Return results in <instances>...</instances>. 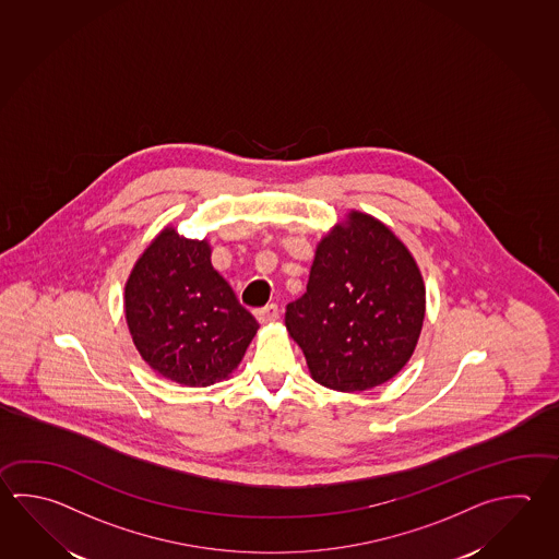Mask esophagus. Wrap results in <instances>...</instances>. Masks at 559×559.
<instances>
[{"label":"esophagus","mask_w":559,"mask_h":559,"mask_svg":"<svg viewBox=\"0 0 559 559\" xmlns=\"http://www.w3.org/2000/svg\"><path fill=\"white\" fill-rule=\"evenodd\" d=\"M254 317H257V320H259L261 324H269V322L278 320V317H281V310H278V306L276 305H269L261 308V310H257V312H254Z\"/></svg>","instance_id":"obj_1"}]
</instances>
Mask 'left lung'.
Wrapping results in <instances>:
<instances>
[{
  "label": "left lung",
  "instance_id": "8db88e82",
  "mask_svg": "<svg viewBox=\"0 0 559 559\" xmlns=\"http://www.w3.org/2000/svg\"><path fill=\"white\" fill-rule=\"evenodd\" d=\"M423 318L425 286L412 253L385 225L354 211L318 245L285 324L318 383L366 391L412 358Z\"/></svg>",
  "mask_w": 559,
  "mask_h": 559
}]
</instances>
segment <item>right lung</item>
I'll list each match as a JSON object with an SVG mask.
<instances>
[{"mask_svg":"<svg viewBox=\"0 0 559 559\" xmlns=\"http://www.w3.org/2000/svg\"><path fill=\"white\" fill-rule=\"evenodd\" d=\"M127 322L138 352L164 378L207 388L239 366L257 320L211 266L210 245L159 233L130 274Z\"/></svg>","mask_w":559,"mask_h":559,"instance_id":"1","label":"right lung"}]
</instances>
